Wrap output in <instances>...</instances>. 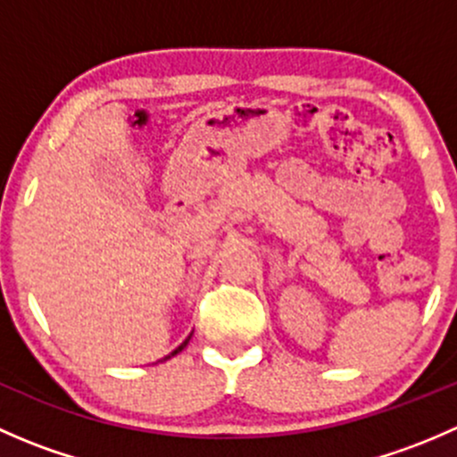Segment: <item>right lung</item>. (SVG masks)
I'll return each instance as SVG.
<instances>
[{"instance_id": "right-lung-1", "label": "right lung", "mask_w": 457, "mask_h": 457, "mask_svg": "<svg viewBox=\"0 0 457 457\" xmlns=\"http://www.w3.org/2000/svg\"><path fill=\"white\" fill-rule=\"evenodd\" d=\"M187 343H190V336H187V338H186V340H183V343H181V345H179V347H177V349H174V352H172V353H168V356H165V358H163V361H168V358L177 356V353H179V352H183V347H186V345H187Z\"/></svg>"}]
</instances>
